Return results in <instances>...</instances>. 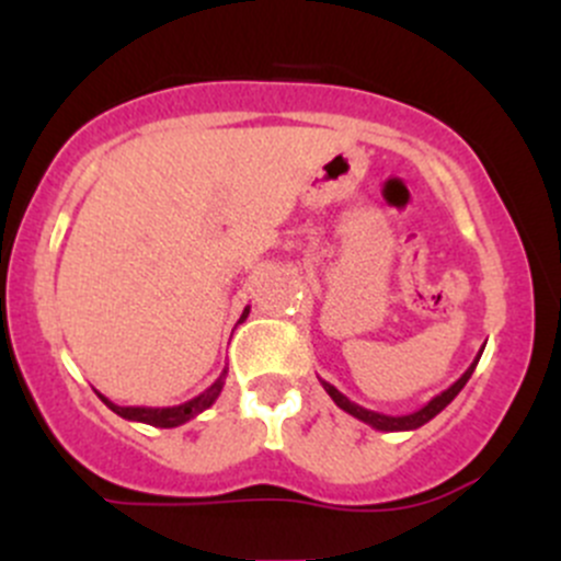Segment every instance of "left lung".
Wrapping results in <instances>:
<instances>
[{
	"mask_svg": "<svg viewBox=\"0 0 561 561\" xmlns=\"http://www.w3.org/2000/svg\"><path fill=\"white\" fill-rule=\"evenodd\" d=\"M480 355H483V350H480V353L474 355V360H472V364H469V369L463 371L461 377H458L454 386H450L448 390H443V393L434 396V399L428 401V404H423L421 410L410 412V415H382V412L366 410V407H360V404H355V401H350L347 396H344L339 388H333L331 382H325V380H320V382H322V388H325V393L331 396L333 401H336V407H342L344 412H350V415L358 417V421L369 423V426L377 428V432H412V428H421L423 423H428V421H432V417H437L439 412H443L445 407H448L450 401H454L456 396L461 393V388L467 386V380H469V377H472L474 366H478Z\"/></svg>",
	"mask_w": 561,
	"mask_h": 561,
	"instance_id": "obj_1",
	"label": "left lung"
}]
</instances>
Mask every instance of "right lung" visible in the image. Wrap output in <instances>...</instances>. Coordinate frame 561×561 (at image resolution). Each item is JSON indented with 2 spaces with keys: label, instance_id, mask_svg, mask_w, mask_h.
Returning a JSON list of instances; mask_svg holds the SVG:
<instances>
[{
  "label": "right lung",
  "instance_id": "obj_1",
  "mask_svg": "<svg viewBox=\"0 0 561 561\" xmlns=\"http://www.w3.org/2000/svg\"><path fill=\"white\" fill-rule=\"evenodd\" d=\"M247 314H249V307L244 309V314H241L239 322H244ZM225 377H228V369H222V375H219L211 386L203 390L201 396H195V399L184 401V404H173V407H122V404H113V401L103 393H98V396L105 401L107 407H111L113 412H116V415H122L124 421L149 423V426H157V428H175V426H181V423L192 421L195 415H201L203 410H208V407L219 399V393H222V388H225Z\"/></svg>",
  "mask_w": 561,
  "mask_h": 561
}]
</instances>
